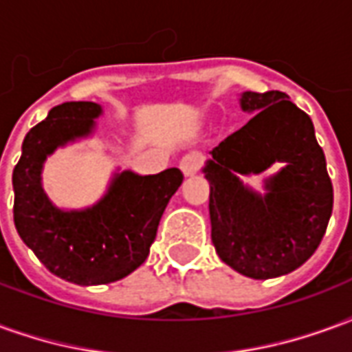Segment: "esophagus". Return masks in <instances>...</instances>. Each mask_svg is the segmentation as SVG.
I'll use <instances>...</instances> for the list:
<instances>
[{
    "instance_id": "34e87169",
    "label": "esophagus",
    "mask_w": 352,
    "mask_h": 352,
    "mask_svg": "<svg viewBox=\"0 0 352 352\" xmlns=\"http://www.w3.org/2000/svg\"><path fill=\"white\" fill-rule=\"evenodd\" d=\"M201 164H204V156H201L199 153H190L181 158V162H179V168H181L184 177H192L198 173L199 168H201Z\"/></svg>"
}]
</instances>
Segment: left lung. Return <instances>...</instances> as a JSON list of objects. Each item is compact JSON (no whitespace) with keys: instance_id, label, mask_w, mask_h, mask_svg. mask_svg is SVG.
<instances>
[{"instance_id":"8db88e82","label":"left lung","mask_w":352,"mask_h":352,"mask_svg":"<svg viewBox=\"0 0 352 352\" xmlns=\"http://www.w3.org/2000/svg\"><path fill=\"white\" fill-rule=\"evenodd\" d=\"M252 118L211 151L201 168L209 181L211 239L219 258L251 279H273L311 258L333 206L326 158L309 115L279 90L243 92ZM281 169L254 191L241 175Z\"/></svg>"}]
</instances>
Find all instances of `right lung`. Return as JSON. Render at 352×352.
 Listing matches in <instances>:
<instances>
[{
	"label": "right lung",
	"instance_id": "add662e5",
	"mask_svg": "<svg viewBox=\"0 0 352 352\" xmlns=\"http://www.w3.org/2000/svg\"><path fill=\"white\" fill-rule=\"evenodd\" d=\"M103 107L65 101L28 131L12 171L14 226L28 249L60 279L92 287L135 272L148 256L164 209L183 183L177 168L156 175L115 171L105 194L85 209H62L43 188V168L60 146L96 131Z\"/></svg>",
	"mask_w": 352,
	"mask_h": 352
}]
</instances>
